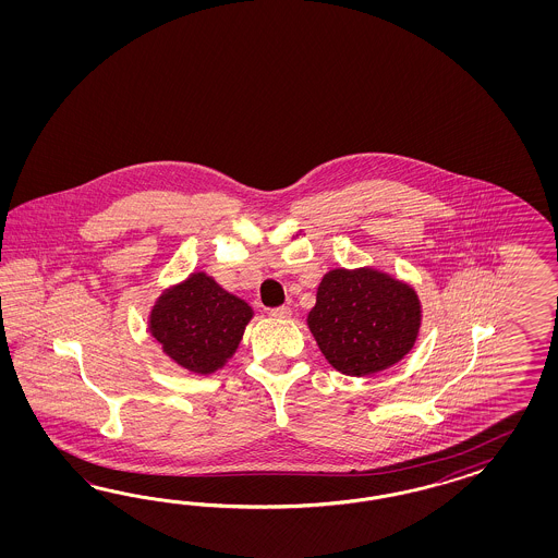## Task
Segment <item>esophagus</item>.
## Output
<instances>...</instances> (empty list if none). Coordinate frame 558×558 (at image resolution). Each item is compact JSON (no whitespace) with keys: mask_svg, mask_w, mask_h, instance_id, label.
Listing matches in <instances>:
<instances>
[{"mask_svg":"<svg viewBox=\"0 0 558 558\" xmlns=\"http://www.w3.org/2000/svg\"><path fill=\"white\" fill-rule=\"evenodd\" d=\"M270 315L276 319H288L292 315V311H290V306H276V308H271Z\"/></svg>","mask_w":558,"mask_h":558,"instance_id":"esophagus-1","label":"esophagus"}]
</instances>
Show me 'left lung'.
Listing matches in <instances>:
<instances>
[{
    "instance_id": "1",
    "label": "left lung",
    "mask_w": 558,
    "mask_h": 558,
    "mask_svg": "<svg viewBox=\"0 0 558 558\" xmlns=\"http://www.w3.org/2000/svg\"><path fill=\"white\" fill-rule=\"evenodd\" d=\"M308 329L327 362L348 376L387 371L413 348L422 304L413 288L372 268L327 271Z\"/></svg>"
}]
</instances>
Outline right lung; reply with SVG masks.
Instances as JSON below:
<instances>
[{
  "instance_id": "1",
  "label": "right lung",
  "mask_w": 558,
  "mask_h": 558,
  "mask_svg": "<svg viewBox=\"0 0 558 558\" xmlns=\"http://www.w3.org/2000/svg\"><path fill=\"white\" fill-rule=\"evenodd\" d=\"M252 306L227 292L204 271L168 288L151 308L149 331L161 350L196 374L219 371L235 354Z\"/></svg>"
}]
</instances>
